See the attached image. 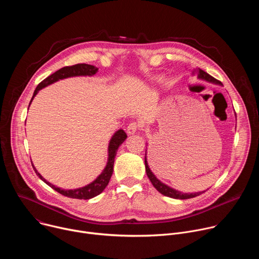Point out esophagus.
Listing matches in <instances>:
<instances>
[{
  "mask_svg": "<svg viewBox=\"0 0 259 259\" xmlns=\"http://www.w3.org/2000/svg\"><path fill=\"white\" fill-rule=\"evenodd\" d=\"M138 129H139L138 124H136V123H130V124L128 125V127H127V133H128L129 135H132V134L136 133V131H137Z\"/></svg>",
  "mask_w": 259,
  "mask_h": 259,
  "instance_id": "esophagus-1",
  "label": "esophagus"
}]
</instances>
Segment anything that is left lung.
Instances as JSON below:
<instances>
[{
    "instance_id": "left-lung-1",
    "label": "left lung",
    "mask_w": 259,
    "mask_h": 259,
    "mask_svg": "<svg viewBox=\"0 0 259 259\" xmlns=\"http://www.w3.org/2000/svg\"><path fill=\"white\" fill-rule=\"evenodd\" d=\"M195 73H197L198 76V79L200 80H204V81H207V82H210V83H213V84H217V85H221V83L214 79L212 76H210L209 73H207L206 71L202 70V69H194L193 70V75H195ZM144 164H145V171H146V175L147 177L150 178L151 182L153 183V186L156 188V190L161 193L162 195L166 196V197H169V198H173V199H179V200H186V199H191V198H195L197 196H200L201 194H203L204 192H198V193H191V194H187V193H182V192H179L175 189H172L170 188L169 186H167V184L163 183L161 180H159L156 175L152 172V170L150 169V166L149 164H147V159H146V151H145V157H144Z\"/></svg>"
}]
</instances>
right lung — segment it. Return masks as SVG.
<instances>
[{
  "label": "right lung",
  "instance_id": "1",
  "mask_svg": "<svg viewBox=\"0 0 259 259\" xmlns=\"http://www.w3.org/2000/svg\"><path fill=\"white\" fill-rule=\"evenodd\" d=\"M98 68L94 65H90V64H86V63H78L75 65L71 66H64L60 69H58L57 71H55L52 75H50L49 77H47L44 81H42L38 86H36L33 95L31 97V100L29 102V105L32 101V99L34 98V96L38 94V92L59 81V80H63L66 78H71V77H80V76H94L95 73L97 72ZM28 105V107H29ZM127 138V134L125 133V131L123 129H120L118 131L115 132V134L112 136L108 143V149H107V162L106 165L104 167V169L102 170V172L96 177V179H94L92 182H90L87 186L83 187V188H79V189H75V190H63L61 188H57L55 187L54 184L50 183L49 181H47L38 171L34 168L33 164L32 168L34 170V172L36 173L45 183H47L50 188H52L53 190H55L56 192H58L59 194L68 197V198H72V199H80V200H89L92 199L96 196H98L99 194H101L103 192V190L106 188V186L109 182L110 177H112V174L114 172V162H115V157L117 155V151L119 149V146L125 141V139Z\"/></svg>",
  "mask_w": 259,
  "mask_h": 259
}]
</instances>
